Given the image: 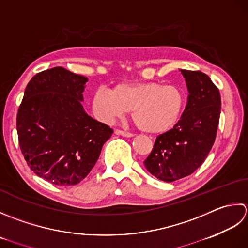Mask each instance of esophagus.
<instances>
[{
	"label": "esophagus",
	"mask_w": 248,
	"mask_h": 248,
	"mask_svg": "<svg viewBox=\"0 0 248 248\" xmlns=\"http://www.w3.org/2000/svg\"><path fill=\"white\" fill-rule=\"evenodd\" d=\"M115 134L123 136V137H127V138L133 137V136H134L131 133H128V131H125V130H122V129H117V130H115Z\"/></svg>",
	"instance_id": "esophagus-1"
}]
</instances>
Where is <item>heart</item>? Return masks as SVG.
Returning a JSON list of instances; mask_svg holds the SVG:
<instances>
[{"label":"heart","mask_w":248,"mask_h":248,"mask_svg":"<svg viewBox=\"0 0 248 248\" xmlns=\"http://www.w3.org/2000/svg\"><path fill=\"white\" fill-rule=\"evenodd\" d=\"M184 103L182 89L159 82L122 83L112 91L100 88L92 98L93 110L100 120L112 122L131 110L136 126L151 134L164 133L172 127Z\"/></svg>","instance_id":"heart-1"}]
</instances>
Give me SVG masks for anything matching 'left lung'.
Masks as SVG:
<instances>
[{"label": "left lung", "instance_id": "1", "mask_svg": "<svg viewBox=\"0 0 248 248\" xmlns=\"http://www.w3.org/2000/svg\"><path fill=\"white\" fill-rule=\"evenodd\" d=\"M188 89L184 112L172 129L157 136L143 164L164 182L185 178L198 169L210 153L220 115V94L208 75L181 69Z\"/></svg>", "mask_w": 248, "mask_h": 248}]
</instances>
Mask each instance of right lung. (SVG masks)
Here are the masks:
<instances>
[{"mask_svg": "<svg viewBox=\"0 0 248 248\" xmlns=\"http://www.w3.org/2000/svg\"><path fill=\"white\" fill-rule=\"evenodd\" d=\"M88 78L63 67L30 80L17 113L20 150L33 172L59 186L81 182L113 130L85 113Z\"/></svg>", "mask_w": 248, "mask_h": 248, "instance_id": "add662e5", "label": "right lung"}]
</instances>
